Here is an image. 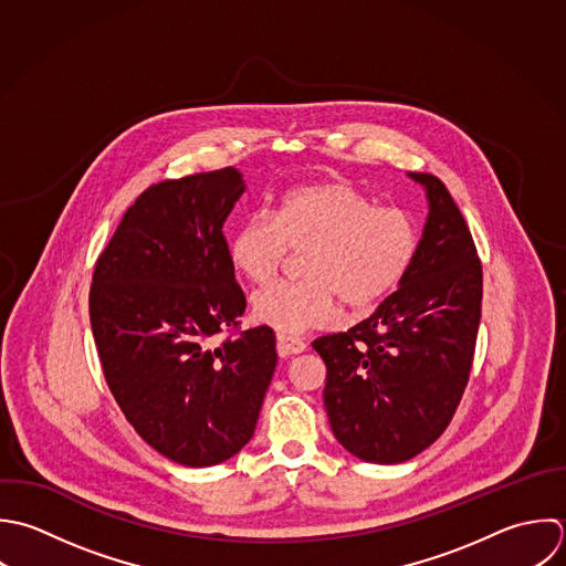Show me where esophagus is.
Instances as JSON below:
<instances>
[{
	"instance_id": "1",
	"label": "esophagus",
	"mask_w": 566,
	"mask_h": 566,
	"mask_svg": "<svg viewBox=\"0 0 566 566\" xmlns=\"http://www.w3.org/2000/svg\"><path fill=\"white\" fill-rule=\"evenodd\" d=\"M277 350L282 355H300L306 350V344L297 337H291V335H277Z\"/></svg>"
}]
</instances>
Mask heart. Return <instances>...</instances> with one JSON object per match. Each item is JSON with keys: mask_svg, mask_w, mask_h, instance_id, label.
Here are the masks:
<instances>
[{"mask_svg": "<svg viewBox=\"0 0 566 566\" xmlns=\"http://www.w3.org/2000/svg\"><path fill=\"white\" fill-rule=\"evenodd\" d=\"M293 251H306L297 282H275L253 293V317L282 335L326 326L339 300L366 311L408 275L417 251L415 218L375 200L346 180H315L289 189L275 213L247 218L229 242L233 266L262 284Z\"/></svg>", "mask_w": 566, "mask_h": 566, "instance_id": "b5f03b06", "label": "heart"}]
</instances>
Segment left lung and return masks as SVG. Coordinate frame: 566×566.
<instances>
[{
  "label": "left lung",
  "mask_w": 566,
  "mask_h": 566,
  "mask_svg": "<svg viewBox=\"0 0 566 566\" xmlns=\"http://www.w3.org/2000/svg\"><path fill=\"white\" fill-rule=\"evenodd\" d=\"M408 176L430 205L408 275L368 319L313 342L335 439L379 465L410 461L446 432L481 324L483 266L468 222L437 176Z\"/></svg>",
  "instance_id": "1"
}]
</instances>
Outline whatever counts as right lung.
Listing matches in <instances>:
<instances>
[{
  "label": "right lung",
  "instance_id": "add662e5",
  "mask_svg": "<svg viewBox=\"0 0 566 566\" xmlns=\"http://www.w3.org/2000/svg\"><path fill=\"white\" fill-rule=\"evenodd\" d=\"M244 189L233 167L151 185L92 275L109 392L145 443L187 468L218 465L251 441L277 364L269 326L213 344L247 308L222 233Z\"/></svg>",
  "mask_w": 566,
  "mask_h": 566
}]
</instances>
